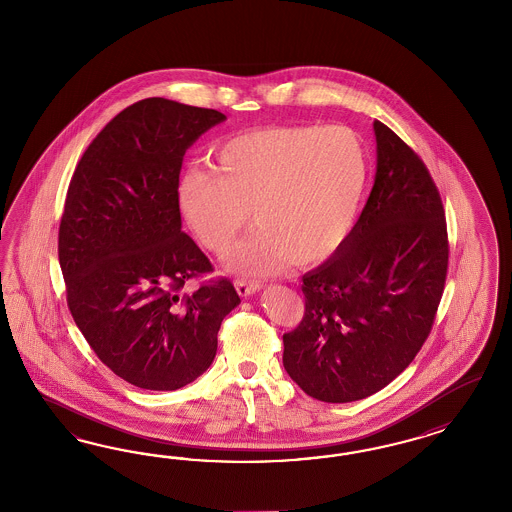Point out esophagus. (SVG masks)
Returning a JSON list of instances; mask_svg holds the SVG:
<instances>
[{"label": "esophagus", "instance_id": "obj_1", "mask_svg": "<svg viewBox=\"0 0 512 512\" xmlns=\"http://www.w3.org/2000/svg\"><path fill=\"white\" fill-rule=\"evenodd\" d=\"M261 289V283L257 281H246V279H236V291L240 296L253 295L255 291Z\"/></svg>", "mask_w": 512, "mask_h": 512}]
</instances>
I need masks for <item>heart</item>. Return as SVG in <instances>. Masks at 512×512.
Listing matches in <instances>:
<instances>
[{"label": "heart", "mask_w": 512, "mask_h": 512, "mask_svg": "<svg viewBox=\"0 0 512 512\" xmlns=\"http://www.w3.org/2000/svg\"><path fill=\"white\" fill-rule=\"evenodd\" d=\"M370 178V157L349 127L287 125L225 140L216 169L193 167L180 184L187 225L223 255L253 219L259 227L231 255L240 272L270 274L291 259L321 263L345 244Z\"/></svg>", "instance_id": "obj_1"}]
</instances>
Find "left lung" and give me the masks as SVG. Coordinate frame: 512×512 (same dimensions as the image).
Returning <instances> with one entry per match:
<instances>
[{
  "label": "left lung",
  "instance_id": "8db88e82",
  "mask_svg": "<svg viewBox=\"0 0 512 512\" xmlns=\"http://www.w3.org/2000/svg\"><path fill=\"white\" fill-rule=\"evenodd\" d=\"M377 172L368 202L332 259L304 274V317L283 334V366L311 398L362 400L417 357L439 308L449 236L424 161L373 122Z\"/></svg>",
  "mask_w": 512,
  "mask_h": 512
}]
</instances>
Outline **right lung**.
Wrapping results in <instances>:
<instances>
[{
	"mask_svg": "<svg viewBox=\"0 0 512 512\" xmlns=\"http://www.w3.org/2000/svg\"><path fill=\"white\" fill-rule=\"evenodd\" d=\"M225 120L214 109L148 97L114 116L80 157L63 206L58 257L67 306L93 353L146 390L186 387L216 357L223 317L240 304L182 231L187 148Z\"/></svg>",
	"mask_w": 512,
	"mask_h": 512,
	"instance_id": "1",
	"label": "right lung"
}]
</instances>
